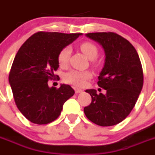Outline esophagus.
I'll list each match as a JSON object with an SVG mask.
<instances>
[{
    "label": "esophagus",
    "mask_w": 155,
    "mask_h": 155,
    "mask_svg": "<svg viewBox=\"0 0 155 155\" xmlns=\"http://www.w3.org/2000/svg\"><path fill=\"white\" fill-rule=\"evenodd\" d=\"M74 91H75V93H76V94H79V93H81L84 91L82 89H80V88H77V87H75L74 88Z\"/></svg>",
    "instance_id": "34e87169"
}]
</instances>
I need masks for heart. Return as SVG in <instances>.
Listing matches in <instances>:
<instances>
[{"instance_id": "heart-1", "label": "heart", "mask_w": 155, "mask_h": 155, "mask_svg": "<svg viewBox=\"0 0 155 155\" xmlns=\"http://www.w3.org/2000/svg\"><path fill=\"white\" fill-rule=\"evenodd\" d=\"M80 50L84 55L90 60H94L98 56V48L92 42H84L80 45ZM71 55V49L67 46L61 50L57 57L59 65L64 68L68 65ZM91 78V74L89 71H71L64 75V81L67 83L72 84L75 86H84L87 79Z\"/></svg>"}]
</instances>
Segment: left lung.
<instances>
[{"mask_svg":"<svg viewBox=\"0 0 155 155\" xmlns=\"http://www.w3.org/2000/svg\"><path fill=\"white\" fill-rule=\"evenodd\" d=\"M86 36L96 41L105 51V64L98 85L106 94L87 89L91 102L84 108L87 118L102 127L120 124L136 104L143 87V69L139 56L130 42L114 32H93Z\"/></svg>","mask_w":155,"mask_h":155,"instance_id":"left-lung-1","label":"left lung"}]
</instances>
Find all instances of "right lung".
I'll return each instance as SVG.
<instances>
[{"label":"right lung","mask_w":155,"mask_h":155,"mask_svg":"<svg viewBox=\"0 0 155 155\" xmlns=\"http://www.w3.org/2000/svg\"><path fill=\"white\" fill-rule=\"evenodd\" d=\"M81 35L39 31L18 51L8 80L18 109L31 123L42 125L57 120L64 102L74 94L68 84L50 87L48 81L55 78L59 53Z\"/></svg>","instance_id":"right-lung-1"}]
</instances>
